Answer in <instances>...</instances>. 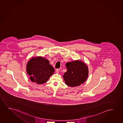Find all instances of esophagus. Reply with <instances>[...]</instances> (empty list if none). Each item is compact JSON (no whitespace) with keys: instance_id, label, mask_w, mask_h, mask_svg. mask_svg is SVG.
Returning a JSON list of instances; mask_svg holds the SVG:
<instances>
[{"instance_id":"34e87169","label":"esophagus","mask_w":123,"mask_h":123,"mask_svg":"<svg viewBox=\"0 0 123 123\" xmlns=\"http://www.w3.org/2000/svg\"><path fill=\"white\" fill-rule=\"evenodd\" d=\"M56 73H58L59 72V69H56Z\"/></svg>"}]
</instances>
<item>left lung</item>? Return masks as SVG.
<instances>
[{"label":"left lung","instance_id":"8db88e82","mask_svg":"<svg viewBox=\"0 0 123 123\" xmlns=\"http://www.w3.org/2000/svg\"><path fill=\"white\" fill-rule=\"evenodd\" d=\"M66 66L67 70L62 77L67 86H79L87 79L89 69L84 62L78 60L67 62Z\"/></svg>","mask_w":123,"mask_h":123}]
</instances>
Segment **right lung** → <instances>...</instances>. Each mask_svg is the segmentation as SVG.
Returning <instances> with one entry per match:
<instances>
[{
	"label": "right lung",
	"instance_id": "obj_1",
	"mask_svg": "<svg viewBox=\"0 0 123 123\" xmlns=\"http://www.w3.org/2000/svg\"><path fill=\"white\" fill-rule=\"evenodd\" d=\"M55 69L49 61L41 57H33L26 65V72L32 82L42 84L47 81L53 75Z\"/></svg>",
	"mask_w": 123,
	"mask_h": 123
}]
</instances>
